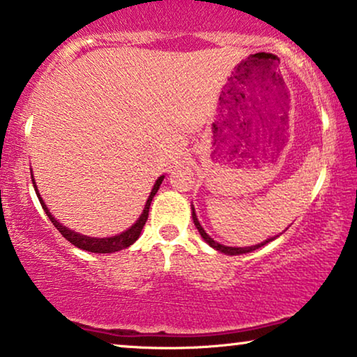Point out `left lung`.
Here are the masks:
<instances>
[{
  "label": "left lung",
  "instance_id": "left-lung-1",
  "mask_svg": "<svg viewBox=\"0 0 357 357\" xmlns=\"http://www.w3.org/2000/svg\"><path fill=\"white\" fill-rule=\"evenodd\" d=\"M190 210H192L194 225H195V227H197V231H199V234L202 236V238H204V241H205L206 243H208L210 247H213L215 250H218V252H221V253H225V255H242V253H250V252H253V250H257V248H259V247L266 245V243H269L271 241H274V238L278 237V236L271 237V238H268V241H264V242L258 243V245H253V247H226V245H222V243H218L216 241H213V238L208 236V234L205 232V229H204V227H202L199 220H197L194 205H190Z\"/></svg>",
  "mask_w": 357,
  "mask_h": 357
}]
</instances>
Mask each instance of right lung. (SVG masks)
Returning a JSON list of instances; mask_svg holds the SVG:
<instances>
[{"label":"right lung","mask_w":357,"mask_h":357,"mask_svg":"<svg viewBox=\"0 0 357 357\" xmlns=\"http://www.w3.org/2000/svg\"><path fill=\"white\" fill-rule=\"evenodd\" d=\"M163 178L165 176H160V178L155 181V184H153V188H152V192H151V195H149V199H147L146 205H144V210H142L141 216L137 218V221L135 222V225H132L130 229H126L125 232L116 234V236H112V237H102V238H100V237L83 236V234H78L75 231H72L70 227L62 226L61 222L57 221L56 218L51 215V211L47 210L46 204H45V202H43L41 195L38 192V188H36V184H35L33 174H31V183H33L35 192H36V195H38V200H40V204L43 206V210H45V213L47 215V218H50V220H51L52 225L56 226V229L62 234V237H66L68 242L73 243V245L78 247V248H82V250H86V252H91V253H114V252H119V250H123L126 247L132 245V243H135L137 238H139L142 227H144L146 221H147L149 208H151V202L153 199V195L157 194V190L160 189V184H162Z\"/></svg>","instance_id":"add662e5"}]
</instances>
